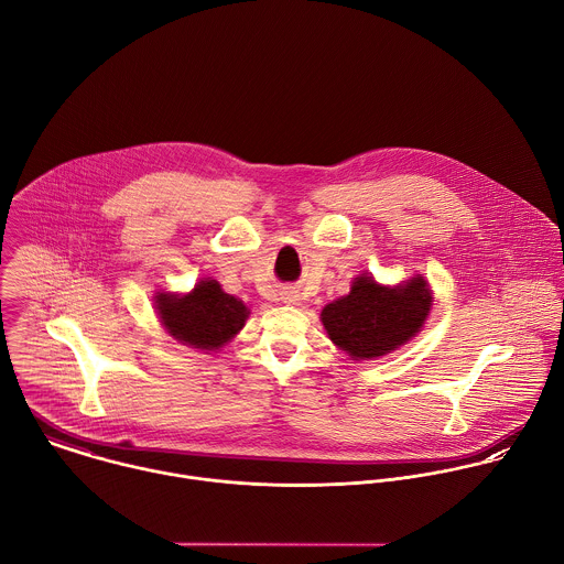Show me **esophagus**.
<instances>
[{"label":"esophagus","instance_id":"esophagus-1","mask_svg":"<svg viewBox=\"0 0 564 564\" xmlns=\"http://www.w3.org/2000/svg\"><path fill=\"white\" fill-rule=\"evenodd\" d=\"M283 301L290 303V305H296V303H299V294H296V292H285V294H283Z\"/></svg>","mask_w":564,"mask_h":564}]
</instances>
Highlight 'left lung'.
I'll list each match as a JSON object with an SVG mask.
<instances>
[{
	"mask_svg": "<svg viewBox=\"0 0 564 564\" xmlns=\"http://www.w3.org/2000/svg\"><path fill=\"white\" fill-rule=\"evenodd\" d=\"M433 292L422 274L389 288L360 274L347 296L325 305L321 321L332 343L354 360H373L406 345L429 318Z\"/></svg>",
	"mask_w": 564,
	"mask_h": 564,
	"instance_id": "left-lung-1",
	"label": "left lung"
}]
</instances>
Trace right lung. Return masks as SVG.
<instances>
[{
	"label": "right lung",
	"instance_id": "obj_1",
	"mask_svg": "<svg viewBox=\"0 0 564 564\" xmlns=\"http://www.w3.org/2000/svg\"><path fill=\"white\" fill-rule=\"evenodd\" d=\"M155 312L164 329L193 349L215 351L239 334L250 310L226 294L215 279H202L188 294L158 292Z\"/></svg>",
	"mask_w": 564,
	"mask_h": 564
}]
</instances>
